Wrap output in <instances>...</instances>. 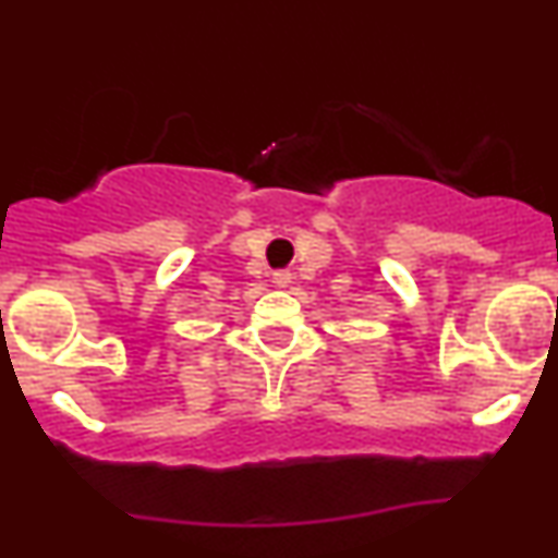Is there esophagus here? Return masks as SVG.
Listing matches in <instances>:
<instances>
[{
    "instance_id": "1",
    "label": "esophagus",
    "mask_w": 558,
    "mask_h": 558,
    "mask_svg": "<svg viewBox=\"0 0 558 558\" xmlns=\"http://www.w3.org/2000/svg\"><path fill=\"white\" fill-rule=\"evenodd\" d=\"M275 286L278 288H286V286H291V280H293V275L288 272V270H280V272H275Z\"/></svg>"
}]
</instances>
